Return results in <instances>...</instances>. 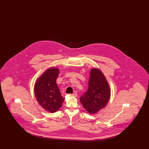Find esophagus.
Returning <instances> with one entry per match:
<instances>
[{"mask_svg": "<svg viewBox=\"0 0 149 149\" xmlns=\"http://www.w3.org/2000/svg\"><path fill=\"white\" fill-rule=\"evenodd\" d=\"M70 95H71V96H72V97H77V94L76 93L71 94H70Z\"/></svg>", "mask_w": 149, "mask_h": 149, "instance_id": "obj_1", "label": "esophagus"}]
</instances>
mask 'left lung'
<instances>
[{
    "instance_id": "obj_1",
    "label": "left lung",
    "mask_w": 149,
    "mask_h": 149,
    "mask_svg": "<svg viewBox=\"0 0 149 149\" xmlns=\"http://www.w3.org/2000/svg\"><path fill=\"white\" fill-rule=\"evenodd\" d=\"M110 97V86L103 73L98 68L91 69L88 89L80 98L83 106L89 113H97L106 106Z\"/></svg>"
}]
</instances>
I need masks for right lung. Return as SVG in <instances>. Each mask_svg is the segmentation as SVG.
<instances>
[{"mask_svg": "<svg viewBox=\"0 0 149 149\" xmlns=\"http://www.w3.org/2000/svg\"><path fill=\"white\" fill-rule=\"evenodd\" d=\"M58 74V68H50L36 80L34 86L36 98L38 104L50 113L57 112L65 100L57 85Z\"/></svg>", "mask_w": 149, "mask_h": 149, "instance_id": "obj_1", "label": "right lung"}]
</instances>
